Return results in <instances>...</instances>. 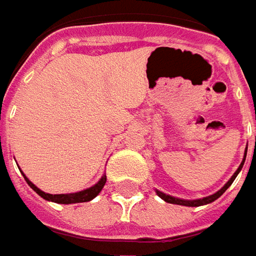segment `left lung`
<instances>
[{"mask_svg":"<svg viewBox=\"0 0 256 256\" xmlns=\"http://www.w3.org/2000/svg\"><path fill=\"white\" fill-rule=\"evenodd\" d=\"M245 156H246V154H245ZM244 162H245V160L242 161V164L240 165V168L236 170V172L232 175V178L230 180V181L226 182L225 185H224V188H221L220 191L216 192V194H214V195H210V196H205V198H202V200H195V201H185V200H178V198H174V196H170V195H166V194H164V192H160L156 191V194H158V196H161L164 201H166L168 204H176V205H185V206H200V205H205V204H210V202L215 201V200H218L220 196H221L224 192L226 191L228 188H230V185H231L232 182H234V180L236 178V175L240 174V171H241L242 165H244Z\"/></svg>","mask_w":256,"mask_h":256,"instance_id":"left-lung-1","label":"left lung"}]
</instances>
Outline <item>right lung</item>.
<instances>
[{
	"instance_id": "obj_1",
	"label": "right lung",
	"mask_w": 256,
	"mask_h": 256,
	"mask_svg": "<svg viewBox=\"0 0 256 256\" xmlns=\"http://www.w3.org/2000/svg\"><path fill=\"white\" fill-rule=\"evenodd\" d=\"M24 178L25 181H26V184H28L40 196H42L46 201H52L56 202V204H76V202L91 201V200H94V198L101 192V190L104 188V185H105V182H106V176H102L98 184H95L94 186L88 188V190H84V191L75 192V194H58V195H52V194H45V192L41 191L40 188H36L34 184L30 181L25 175Z\"/></svg>"
}]
</instances>
